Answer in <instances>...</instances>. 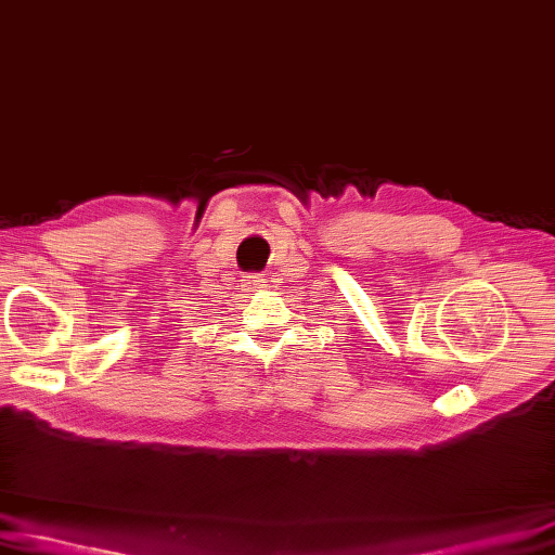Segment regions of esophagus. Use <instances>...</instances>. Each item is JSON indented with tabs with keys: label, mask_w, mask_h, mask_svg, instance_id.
I'll return each instance as SVG.
<instances>
[{
	"label": "esophagus",
	"mask_w": 555,
	"mask_h": 555,
	"mask_svg": "<svg viewBox=\"0 0 555 555\" xmlns=\"http://www.w3.org/2000/svg\"><path fill=\"white\" fill-rule=\"evenodd\" d=\"M242 286H244L246 293H253V291H258V288L264 286V279H262V274H244Z\"/></svg>",
	"instance_id": "obj_1"
}]
</instances>
